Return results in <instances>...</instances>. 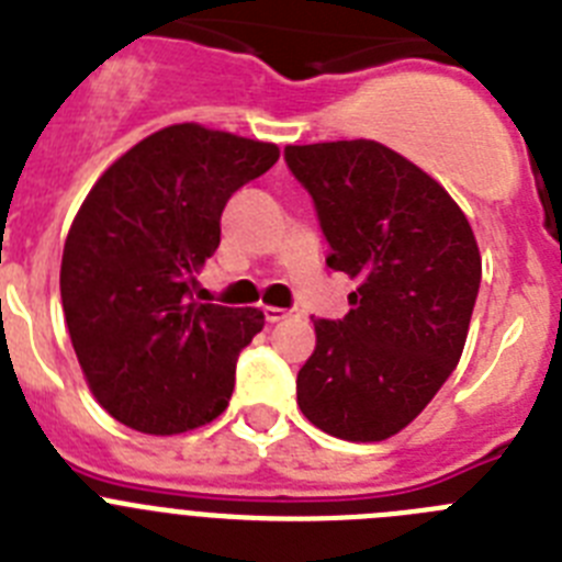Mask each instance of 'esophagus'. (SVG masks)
I'll return each instance as SVG.
<instances>
[{
    "label": "esophagus",
    "mask_w": 562,
    "mask_h": 562,
    "mask_svg": "<svg viewBox=\"0 0 562 562\" xmlns=\"http://www.w3.org/2000/svg\"><path fill=\"white\" fill-rule=\"evenodd\" d=\"M292 312L290 310H278V306H265V321L267 324H281L284 317H290Z\"/></svg>",
    "instance_id": "obj_1"
}]
</instances>
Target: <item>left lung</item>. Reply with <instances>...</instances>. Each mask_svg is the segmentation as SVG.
I'll use <instances>...</instances> for the list:
<instances>
[{"label":"left lung","instance_id":"1","mask_svg":"<svg viewBox=\"0 0 562 562\" xmlns=\"http://www.w3.org/2000/svg\"><path fill=\"white\" fill-rule=\"evenodd\" d=\"M315 202L326 265L357 281L349 315L317 317L297 405L324 434L382 441L448 382L481 286L470 222L428 173L374 140L286 146Z\"/></svg>","mask_w":562,"mask_h":562}]
</instances>
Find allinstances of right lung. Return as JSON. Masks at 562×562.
<instances>
[{
  "instance_id": "add662e5",
  "label": "right lung",
  "mask_w": 562,
  "mask_h": 562,
  "mask_svg": "<svg viewBox=\"0 0 562 562\" xmlns=\"http://www.w3.org/2000/svg\"><path fill=\"white\" fill-rule=\"evenodd\" d=\"M278 146L180 123L128 148L89 191L61 258V304L89 389L117 422L168 436L227 408L258 310L196 304L222 211Z\"/></svg>"
}]
</instances>
